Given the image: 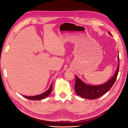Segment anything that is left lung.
<instances>
[{"label": "left lung", "instance_id": "8db88e82", "mask_svg": "<svg viewBox=\"0 0 128 128\" xmlns=\"http://www.w3.org/2000/svg\"><path fill=\"white\" fill-rule=\"evenodd\" d=\"M108 33L112 36L110 32H108ZM118 59L119 62L118 56ZM119 64H120L118 63L116 71L113 77L105 83L99 85V86H92V85L86 84L80 80L78 77L75 76L76 82L75 84V90L76 93L81 97L88 99H96L105 94L113 86L117 78L119 69Z\"/></svg>", "mask_w": 128, "mask_h": 128}]
</instances>
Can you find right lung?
Here are the masks:
<instances>
[{"instance_id": "right-lung-1", "label": "right lung", "mask_w": 128, "mask_h": 128, "mask_svg": "<svg viewBox=\"0 0 128 128\" xmlns=\"http://www.w3.org/2000/svg\"><path fill=\"white\" fill-rule=\"evenodd\" d=\"M52 90V83L51 84V86H50V88L48 89V90L45 91V92L42 93V94H39V95H37V96H24V97L30 99V100H40L43 99L47 97V96L51 94Z\"/></svg>"}]
</instances>
